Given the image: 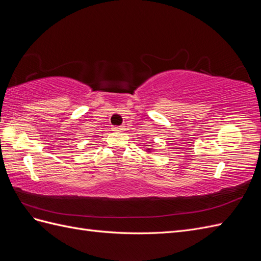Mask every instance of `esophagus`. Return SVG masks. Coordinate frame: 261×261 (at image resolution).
Listing matches in <instances>:
<instances>
[{
  "label": "esophagus",
  "instance_id": "obj_1",
  "mask_svg": "<svg viewBox=\"0 0 261 261\" xmlns=\"http://www.w3.org/2000/svg\"><path fill=\"white\" fill-rule=\"evenodd\" d=\"M125 128L123 125H114V126H112V130L113 131H116V132H121V131H123Z\"/></svg>",
  "mask_w": 261,
  "mask_h": 261
}]
</instances>
